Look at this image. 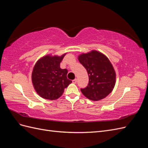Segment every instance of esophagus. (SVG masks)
Wrapping results in <instances>:
<instances>
[{
    "instance_id": "obj_1",
    "label": "esophagus",
    "mask_w": 148,
    "mask_h": 148,
    "mask_svg": "<svg viewBox=\"0 0 148 148\" xmlns=\"http://www.w3.org/2000/svg\"><path fill=\"white\" fill-rule=\"evenodd\" d=\"M77 82V79H74L73 80H72V83L74 84H76Z\"/></svg>"
}]
</instances>
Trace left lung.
<instances>
[{"instance_id": "left-lung-1", "label": "left lung", "mask_w": 148, "mask_h": 148, "mask_svg": "<svg viewBox=\"0 0 148 148\" xmlns=\"http://www.w3.org/2000/svg\"><path fill=\"white\" fill-rule=\"evenodd\" d=\"M78 60L86 69L89 77L88 86L81 88L83 95L91 101H99L108 96L114 88L116 76L108 58L92 51L80 55Z\"/></svg>"}]
</instances>
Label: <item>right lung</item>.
Returning a JSON list of instances; mask_svg holds the SVG:
<instances>
[{
  "mask_svg": "<svg viewBox=\"0 0 148 148\" xmlns=\"http://www.w3.org/2000/svg\"><path fill=\"white\" fill-rule=\"evenodd\" d=\"M65 55L43 57L34 66L32 73L33 86L38 95L44 99H58L62 95L65 88L72 82L66 77L68 70L60 68Z\"/></svg>",
  "mask_w": 148,
  "mask_h": 148,
  "instance_id": "obj_1",
  "label": "right lung"
}]
</instances>
